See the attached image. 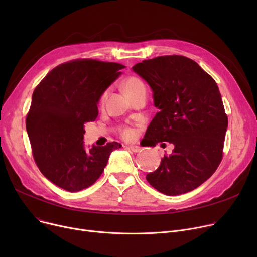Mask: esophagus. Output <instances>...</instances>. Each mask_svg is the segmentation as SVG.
I'll use <instances>...</instances> for the list:
<instances>
[{"label": "esophagus", "instance_id": "34e87169", "mask_svg": "<svg viewBox=\"0 0 257 257\" xmlns=\"http://www.w3.org/2000/svg\"><path fill=\"white\" fill-rule=\"evenodd\" d=\"M127 148H128L129 150H131L132 152H134V153L141 152V147H139V146H128Z\"/></svg>", "mask_w": 257, "mask_h": 257}]
</instances>
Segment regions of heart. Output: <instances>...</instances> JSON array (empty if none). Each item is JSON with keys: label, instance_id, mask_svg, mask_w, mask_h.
<instances>
[{"label": "heart", "instance_id": "b5f03b06", "mask_svg": "<svg viewBox=\"0 0 257 257\" xmlns=\"http://www.w3.org/2000/svg\"><path fill=\"white\" fill-rule=\"evenodd\" d=\"M123 86H124L126 93L130 98L136 97L138 93H140L142 91H146V86H145L143 81L140 78L134 77V76H130V77L126 78L124 83H123ZM105 97H106V92H104L102 94L101 100L103 101L105 99ZM119 136L125 140H131L134 138V136H136V131H134V129H132L130 127L125 126V127H121L119 129Z\"/></svg>", "mask_w": 257, "mask_h": 257}]
</instances>
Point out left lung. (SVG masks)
Wrapping results in <instances>:
<instances>
[{
    "mask_svg": "<svg viewBox=\"0 0 257 257\" xmlns=\"http://www.w3.org/2000/svg\"><path fill=\"white\" fill-rule=\"evenodd\" d=\"M132 70L149 83L159 109L144 141L147 146L174 145L172 154L147 174L148 182L168 196L195 190L223 158L228 117L217 83L196 61L181 55L143 60Z\"/></svg>",
    "mask_w": 257,
    "mask_h": 257,
    "instance_id": "obj_1",
    "label": "left lung"
}]
</instances>
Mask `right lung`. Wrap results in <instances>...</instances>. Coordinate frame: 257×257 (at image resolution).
I'll return each mask as SVG.
<instances>
[{
  "instance_id": "1",
  "label": "right lung",
  "mask_w": 257,
  "mask_h": 257,
  "mask_svg": "<svg viewBox=\"0 0 257 257\" xmlns=\"http://www.w3.org/2000/svg\"><path fill=\"white\" fill-rule=\"evenodd\" d=\"M123 64L75 59L49 72L33 91L26 128L35 163L44 176L69 192L99 179L116 142L85 150L84 125L98 116V101L121 74Z\"/></svg>"
}]
</instances>
